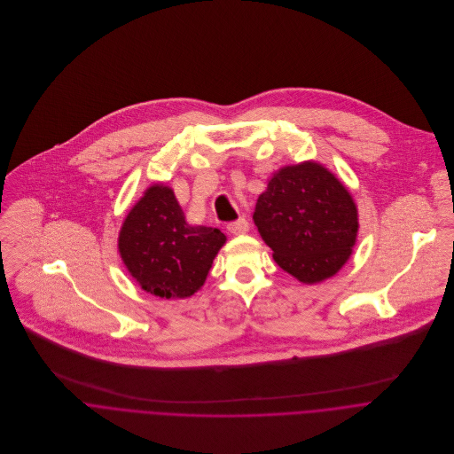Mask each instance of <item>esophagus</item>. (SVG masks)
I'll list each match as a JSON object with an SVG mask.
<instances>
[{
    "mask_svg": "<svg viewBox=\"0 0 454 454\" xmlns=\"http://www.w3.org/2000/svg\"><path fill=\"white\" fill-rule=\"evenodd\" d=\"M227 231H229L231 234H234V236L245 234V232L248 231V222H247L245 218H239V220H236V222H231V223L227 225Z\"/></svg>",
    "mask_w": 454,
    "mask_h": 454,
    "instance_id": "obj_1",
    "label": "esophagus"
}]
</instances>
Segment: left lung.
Wrapping results in <instances>:
<instances>
[{
  "instance_id": "1",
  "label": "left lung",
  "mask_w": 454,
  "mask_h": 454,
  "mask_svg": "<svg viewBox=\"0 0 454 454\" xmlns=\"http://www.w3.org/2000/svg\"><path fill=\"white\" fill-rule=\"evenodd\" d=\"M254 223L276 262L306 285L336 274L359 227L348 190L315 160L274 173L257 199Z\"/></svg>"
}]
</instances>
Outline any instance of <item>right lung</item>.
<instances>
[{
	"label": "right lung",
	"mask_w": 454,
	"mask_h": 454,
	"mask_svg": "<svg viewBox=\"0 0 454 454\" xmlns=\"http://www.w3.org/2000/svg\"><path fill=\"white\" fill-rule=\"evenodd\" d=\"M225 239L218 229L190 225L173 190L153 184L129 211L118 250L145 292L160 299H186L204 286Z\"/></svg>",
	"instance_id": "1"
}]
</instances>
